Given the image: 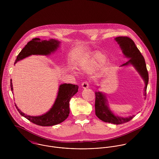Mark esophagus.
<instances>
[{
  "instance_id": "esophagus-1",
  "label": "esophagus",
  "mask_w": 159,
  "mask_h": 159,
  "mask_svg": "<svg viewBox=\"0 0 159 159\" xmlns=\"http://www.w3.org/2000/svg\"><path fill=\"white\" fill-rule=\"evenodd\" d=\"M81 86L83 89H87L89 88V83L88 82H83L82 84H81Z\"/></svg>"
}]
</instances>
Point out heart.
Wrapping results in <instances>:
<instances>
[{
  "mask_svg": "<svg viewBox=\"0 0 159 159\" xmlns=\"http://www.w3.org/2000/svg\"><path fill=\"white\" fill-rule=\"evenodd\" d=\"M106 60V56L102 53H97L89 59L82 64L80 68L84 71H89L102 65Z\"/></svg>",
  "mask_w": 159,
  "mask_h": 159,
  "instance_id": "obj_1",
  "label": "heart"
}]
</instances>
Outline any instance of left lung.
<instances>
[{
    "mask_svg": "<svg viewBox=\"0 0 159 159\" xmlns=\"http://www.w3.org/2000/svg\"><path fill=\"white\" fill-rule=\"evenodd\" d=\"M114 40L119 45L124 57L128 59V61L121 65L120 67L128 66H132L134 67L144 82V95L146 96L149 75L143 56L131 39L127 37H118ZM97 88H98V86ZM95 110L96 116L100 120L116 125L127 122L135 116L133 115L124 117L115 115L110 108L106 94L101 91H95Z\"/></svg>",
    "mask_w": 159,
    "mask_h": 159,
    "instance_id": "left-lung-1",
    "label": "left lung"
}]
</instances>
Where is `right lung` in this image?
Returning a JSON list of instances; mask_svg holds the SVG:
<instances>
[{
    "label": "right lung",
    "mask_w": 159,
    "mask_h": 159,
    "mask_svg": "<svg viewBox=\"0 0 159 159\" xmlns=\"http://www.w3.org/2000/svg\"><path fill=\"white\" fill-rule=\"evenodd\" d=\"M61 42L50 39L40 40L39 38L32 39L27 43L18 55L15 64L32 55L48 56L54 52L59 47ZM11 90L13 92L12 80L10 82ZM78 86L71 84H61L57 92L56 98L53 105L46 113L38 116L27 115L23 113L15 105L18 111L21 116L32 123L40 126H52L64 121L70 113L69 102L71 98L77 93Z\"/></svg>",
    "instance_id": "add662e5"
}]
</instances>
